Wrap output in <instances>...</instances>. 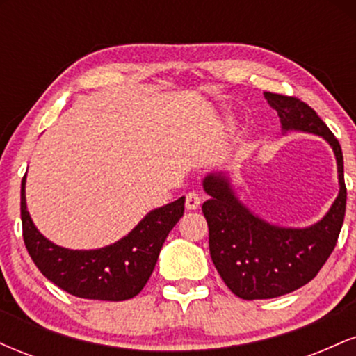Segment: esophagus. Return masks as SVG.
<instances>
[{
    "label": "esophagus",
    "instance_id": "esophagus-1",
    "mask_svg": "<svg viewBox=\"0 0 356 356\" xmlns=\"http://www.w3.org/2000/svg\"><path fill=\"white\" fill-rule=\"evenodd\" d=\"M201 206V197H199L197 192H187L186 194V209L189 211H195L197 207Z\"/></svg>",
    "mask_w": 356,
    "mask_h": 356
}]
</instances>
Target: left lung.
Instances as JSON below:
<instances>
[{
  "mask_svg": "<svg viewBox=\"0 0 356 356\" xmlns=\"http://www.w3.org/2000/svg\"><path fill=\"white\" fill-rule=\"evenodd\" d=\"M277 112L284 132L320 136L332 145L338 165L340 192L321 220L305 229L280 227L266 222L236 197L229 179L222 172L204 179L211 195L202 204L209 226L212 263L227 288L243 300H268L295 291L318 275L337 246L346 207L340 142L308 104L296 97L264 93Z\"/></svg>",
  "mask_w": 356,
  "mask_h": 356,
  "instance_id": "8db88e82",
  "label": "left lung"
}]
</instances>
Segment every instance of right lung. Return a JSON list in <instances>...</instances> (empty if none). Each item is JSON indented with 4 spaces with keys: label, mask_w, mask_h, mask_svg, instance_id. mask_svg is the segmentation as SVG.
<instances>
[{
    "label": "right lung",
    "mask_w": 356,
    "mask_h": 356,
    "mask_svg": "<svg viewBox=\"0 0 356 356\" xmlns=\"http://www.w3.org/2000/svg\"><path fill=\"white\" fill-rule=\"evenodd\" d=\"M22 181V224L28 254L44 277L76 298L124 301L142 291L162 244L184 214L186 197L150 211L125 238L92 251H73L53 244L35 227Z\"/></svg>",
    "instance_id": "add662e5"
}]
</instances>
